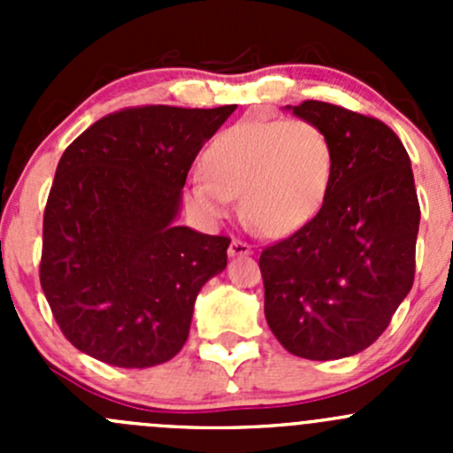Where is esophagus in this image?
Here are the masks:
<instances>
[{
    "mask_svg": "<svg viewBox=\"0 0 453 453\" xmlns=\"http://www.w3.org/2000/svg\"><path fill=\"white\" fill-rule=\"evenodd\" d=\"M252 254V245L245 243L241 239H232L230 243V256H250Z\"/></svg>",
    "mask_w": 453,
    "mask_h": 453,
    "instance_id": "34e87169",
    "label": "esophagus"
}]
</instances>
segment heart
Returning a JSON list of instances; mask_svg holds the SVG:
<instances>
[{
  "instance_id": "b5f03b06",
  "label": "heart",
  "mask_w": 453,
  "mask_h": 453,
  "mask_svg": "<svg viewBox=\"0 0 453 453\" xmlns=\"http://www.w3.org/2000/svg\"><path fill=\"white\" fill-rule=\"evenodd\" d=\"M333 168V144L315 122L241 120L210 142L205 177L190 181L188 199L208 219H223L230 199H239L250 227L285 236L322 208Z\"/></svg>"
}]
</instances>
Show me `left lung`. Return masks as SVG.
I'll return each instance as SVG.
<instances>
[{"label": "left lung", "instance_id": "8db88e82", "mask_svg": "<svg viewBox=\"0 0 453 453\" xmlns=\"http://www.w3.org/2000/svg\"><path fill=\"white\" fill-rule=\"evenodd\" d=\"M294 113L322 127L335 168L311 221L260 254L265 318L291 355L328 362L368 349L410 294L421 208L390 127L319 100Z\"/></svg>", "mask_w": 453, "mask_h": 453}]
</instances>
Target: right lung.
<instances>
[{
    "label": "right lung",
    "mask_w": 453,
    "mask_h": 453,
    "mask_svg": "<svg viewBox=\"0 0 453 453\" xmlns=\"http://www.w3.org/2000/svg\"><path fill=\"white\" fill-rule=\"evenodd\" d=\"M236 104L113 111L63 153L43 212L39 278L63 335L118 368L168 362L188 340L227 236L175 226L190 166Z\"/></svg>",
    "instance_id": "obj_1"
}]
</instances>
